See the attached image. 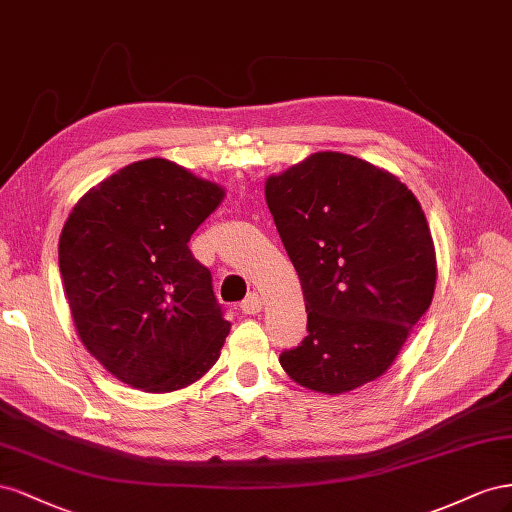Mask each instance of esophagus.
<instances>
[{"instance_id": "1", "label": "esophagus", "mask_w": 512, "mask_h": 512, "mask_svg": "<svg viewBox=\"0 0 512 512\" xmlns=\"http://www.w3.org/2000/svg\"><path fill=\"white\" fill-rule=\"evenodd\" d=\"M261 306H264V302H261V296L259 294H251L240 304V311L244 315H257L261 311Z\"/></svg>"}]
</instances>
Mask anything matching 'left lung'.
Returning <instances> with one entry per match:
<instances>
[{
	"label": "left lung",
	"instance_id": "1",
	"mask_svg": "<svg viewBox=\"0 0 512 512\" xmlns=\"http://www.w3.org/2000/svg\"><path fill=\"white\" fill-rule=\"evenodd\" d=\"M266 201L309 313V334L281 367L326 394L373 382L433 300L435 248L418 199L367 160L317 152L270 175Z\"/></svg>",
	"mask_w": 512,
	"mask_h": 512
}]
</instances>
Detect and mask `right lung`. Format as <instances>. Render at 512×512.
<instances>
[{
    "mask_svg": "<svg viewBox=\"0 0 512 512\" xmlns=\"http://www.w3.org/2000/svg\"><path fill=\"white\" fill-rule=\"evenodd\" d=\"M225 191L165 158L126 165L87 191L60 236L79 339L120 382L171 392L221 356L231 324L188 240Z\"/></svg>",
    "mask_w": 512,
    "mask_h": 512,
    "instance_id": "1",
    "label": "right lung"
}]
</instances>
